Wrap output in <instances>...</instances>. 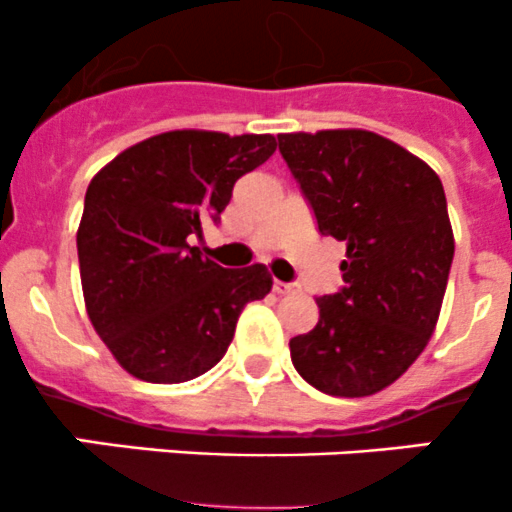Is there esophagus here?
Instances as JSON below:
<instances>
[{"label":"esophagus","instance_id":"obj_1","mask_svg":"<svg viewBox=\"0 0 512 512\" xmlns=\"http://www.w3.org/2000/svg\"><path fill=\"white\" fill-rule=\"evenodd\" d=\"M272 289H275V294H292L297 292V285L294 282H282V280H275V285H272Z\"/></svg>","mask_w":512,"mask_h":512}]
</instances>
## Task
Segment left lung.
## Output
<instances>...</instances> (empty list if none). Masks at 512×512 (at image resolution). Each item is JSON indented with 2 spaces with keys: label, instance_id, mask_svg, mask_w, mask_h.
Masks as SVG:
<instances>
[{
  "label": "left lung",
  "instance_id": "left-lung-1",
  "mask_svg": "<svg viewBox=\"0 0 512 512\" xmlns=\"http://www.w3.org/2000/svg\"><path fill=\"white\" fill-rule=\"evenodd\" d=\"M277 141L319 232L347 242L344 287L317 297V327L289 339L292 364L324 394L371 396L414 364L441 314L456 247L441 178L361 128Z\"/></svg>",
  "mask_w": 512,
  "mask_h": 512
}]
</instances>
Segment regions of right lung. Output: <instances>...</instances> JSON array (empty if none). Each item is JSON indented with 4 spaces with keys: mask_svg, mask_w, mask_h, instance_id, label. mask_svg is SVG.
<instances>
[{
    "mask_svg": "<svg viewBox=\"0 0 512 512\" xmlns=\"http://www.w3.org/2000/svg\"><path fill=\"white\" fill-rule=\"evenodd\" d=\"M270 133L168 131L126 148L86 190L76 247L86 312L113 359L151 384H183L223 359L265 265L225 270L190 237L218 223L237 178L275 153Z\"/></svg>",
    "mask_w": 512,
    "mask_h": 512,
    "instance_id": "1",
    "label": "right lung"
}]
</instances>
